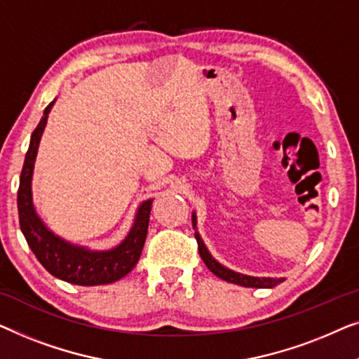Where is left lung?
Returning a JSON list of instances; mask_svg holds the SVG:
<instances>
[{"mask_svg": "<svg viewBox=\"0 0 359 359\" xmlns=\"http://www.w3.org/2000/svg\"><path fill=\"white\" fill-rule=\"evenodd\" d=\"M191 223H194V229H196L195 213L191 215ZM195 239H196V242H198V252H200L201 260L205 262V265L208 266V270L213 271V273L221 280L234 283V285L245 286V287H273L285 281V278H257V276H247V275L237 273V271L226 269V266H223L219 262H216L213 257H211L208 249H206V245L203 244V241H201L198 232H195Z\"/></svg>", "mask_w": 359, "mask_h": 359, "instance_id": "8db88e82", "label": "left lung"}]
</instances>
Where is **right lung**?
<instances>
[{
  "mask_svg": "<svg viewBox=\"0 0 359 359\" xmlns=\"http://www.w3.org/2000/svg\"><path fill=\"white\" fill-rule=\"evenodd\" d=\"M53 104L55 100L45 107L43 117L40 118L37 128L30 136L26 161H24L21 179H19V224H21V231L26 237L30 250L34 252L37 260L48 273L79 286L109 285V283H114L128 275L135 269L136 262L140 260L146 234H148L153 200H146L140 205L128 236L110 250H89L86 247L69 244L62 237L55 236L35 213L32 203V172L35 156H37L40 138H42Z\"/></svg>",
  "mask_w": 359,
  "mask_h": 359,
  "instance_id": "right-lung-1",
  "label": "right lung"
}]
</instances>
